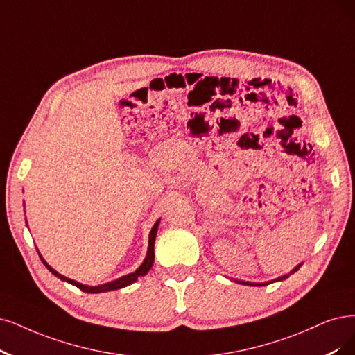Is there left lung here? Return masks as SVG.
<instances>
[{
	"label": "left lung",
	"mask_w": 355,
	"mask_h": 355,
	"mask_svg": "<svg viewBox=\"0 0 355 355\" xmlns=\"http://www.w3.org/2000/svg\"><path fill=\"white\" fill-rule=\"evenodd\" d=\"M298 268H300V266H297V268H295L293 272H295ZM286 277H288V275H285V277H282V278H279V279H285ZM279 279H278V281H279ZM240 284H244V285H253V286H259V285H266V284H252V282H243V281H240Z\"/></svg>",
	"instance_id": "left-lung-1"
}]
</instances>
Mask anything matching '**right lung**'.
Wrapping results in <instances>:
<instances>
[{
    "label": "right lung",
    "mask_w": 355,
    "mask_h": 355,
    "mask_svg": "<svg viewBox=\"0 0 355 355\" xmlns=\"http://www.w3.org/2000/svg\"><path fill=\"white\" fill-rule=\"evenodd\" d=\"M157 225H159V220H157L156 224L153 225V228H152V231H150V234H149L148 256H146V259H144L141 266H140L136 272L130 273V275H125V277H123V278H120V279H116V281H112V282H108V284H103V285H99V286H86V285H82V284H78V282H76V281H71V279H69V278L62 277V275H60L58 272H55L51 266H48L46 261H45L44 259H42V261H44V265L49 269V272L54 273L55 277H58L61 281H67V282L76 285L77 288H80V290L85 291V293L98 294V293H107V291H112V290H120V288H124V286H127V285H130V284H133L135 281H137L139 277H143V275H146V273L150 270V268H152V265H153V259H155L153 245H155V237H156Z\"/></svg>",
    "instance_id": "1"
}]
</instances>
